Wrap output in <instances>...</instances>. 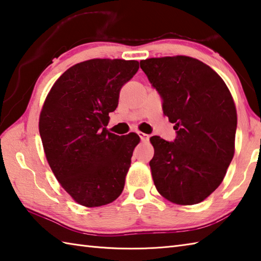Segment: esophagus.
I'll return each instance as SVG.
<instances>
[{"mask_svg":"<svg viewBox=\"0 0 261 261\" xmlns=\"http://www.w3.org/2000/svg\"><path fill=\"white\" fill-rule=\"evenodd\" d=\"M137 134H138V136H140V138H141V141H142V142H148V140H150V136H148L147 134H144V133L138 132Z\"/></svg>","mask_w":261,"mask_h":261,"instance_id":"1","label":"esophagus"}]
</instances>
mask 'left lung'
Returning a JSON list of instances; mask_svg holds the SVG:
<instances>
[{
  "mask_svg": "<svg viewBox=\"0 0 261 261\" xmlns=\"http://www.w3.org/2000/svg\"><path fill=\"white\" fill-rule=\"evenodd\" d=\"M140 64L177 130L173 142L151 137L154 185L172 203L198 204L221 185L234 155V101L219 74L196 58H148Z\"/></svg>",
  "mask_w": 261,
  "mask_h": 261,
  "instance_id": "8db88e82",
  "label": "left lung"
}]
</instances>
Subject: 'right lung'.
Masks as SVG:
<instances>
[{
  "label": "right lung",
  "instance_id": "add662e5",
  "mask_svg": "<svg viewBox=\"0 0 261 261\" xmlns=\"http://www.w3.org/2000/svg\"><path fill=\"white\" fill-rule=\"evenodd\" d=\"M137 61L90 60L68 68L45 100L39 133L58 182L80 205L98 207L119 197L140 137L109 133V113L138 71Z\"/></svg>",
  "mask_w": 261,
  "mask_h": 261
}]
</instances>
